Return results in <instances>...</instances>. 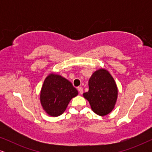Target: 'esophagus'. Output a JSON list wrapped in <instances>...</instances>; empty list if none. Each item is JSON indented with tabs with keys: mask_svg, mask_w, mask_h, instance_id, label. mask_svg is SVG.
Listing matches in <instances>:
<instances>
[{
	"mask_svg": "<svg viewBox=\"0 0 152 152\" xmlns=\"http://www.w3.org/2000/svg\"><path fill=\"white\" fill-rule=\"evenodd\" d=\"M77 89H78L79 93H80V94H82V93H83V88H82V87H81V86L78 87Z\"/></svg>",
	"mask_w": 152,
	"mask_h": 152,
	"instance_id": "esophagus-1",
	"label": "esophagus"
}]
</instances>
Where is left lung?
<instances>
[{"label":"left lung","mask_w":152,"mask_h":152,"mask_svg":"<svg viewBox=\"0 0 152 152\" xmlns=\"http://www.w3.org/2000/svg\"><path fill=\"white\" fill-rule=\"evenodd\" d=\"M83 95L89 102L93 112L104 116L115 107L118 88L111 74L107 70L99 69L89 79L88 91Z\"/></svg>","instance_id":"1"}]
</instances>
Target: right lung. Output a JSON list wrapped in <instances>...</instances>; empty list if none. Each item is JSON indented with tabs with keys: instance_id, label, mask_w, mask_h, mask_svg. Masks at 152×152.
<instances>
[{
	"instance_id": "obj_1",
	"label": "right lung",
	"mask_w": 152,
	"mask_h": 152,
	"mask_svg": "<svg viewBox=\"0 0 152 152\" xmlns=\"http://www.w3.org/2000/svg\"><path fill=\"white\" fill-rule=\"evenodd\" d=\"M77 94V90L71 82L61 75L52 73L43 82L41 104L49 115L57 117L65 111L70 99Z\"/></svg>"
}]
</instances>
